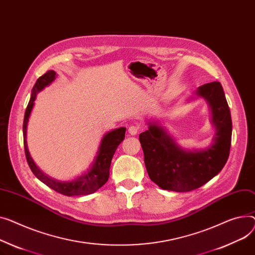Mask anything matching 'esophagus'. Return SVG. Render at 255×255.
Wrapping results in <instances>:
<instances>
[{
  "label": "esophagus",
  "mask_w": 255,
  "mask_h": 255,
  "mask_svg": "<svg viewBox=\"0 0 255 255\" xmlns=\"http://www.w3.org/2000/svg\"><path fill=\"white\" fill-rule=\"evenodd\" d=\"M128 131H129V133H130L131 135H136L137 132L139 131V127L136 126V125H131V126L129 127Z\"/></svg>",
  "instance_id": "esophagus-1"
}]
</instances>
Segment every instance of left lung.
Returning a JSON list of instances; mask_svg holds the SVG:
<instances>
[{
    "label": "left lung",
    "instance_id": "8db88e82",
    "mask_svg": "<svg viewBox=\"0 0 255 255\" xmlns=\"http://www.w3.org/2000/svg\"><path fill=\"white\" fill-rule=\"evenodd\" d=\"M196 95L205 98L211 109V122L216 130L209 147L185 150L156 122H149L148 129L139 134L148 176L163 190H196L222 171L229 159L232 118L222 84L211 82L202 85Z\"/></svg>",
    "mask_w": 255,
    "mask_h": 255
}]
</instances>
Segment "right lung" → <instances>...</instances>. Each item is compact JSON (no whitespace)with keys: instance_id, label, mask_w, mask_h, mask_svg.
<instances>
[{"instance_id":"right-lung-1","label":"right lung","mask_w":255,"mask_h":255,"mask_svg":"<svg viewBox=\"0 0 255 255\" xmlns=\"http://www.w3.org/2000/svg\"><path fill=\"white\" fill-rule=\"evenodd\" d=\"M56 73L54 71H48L46 74L41 76L35 86L32 87L31 96L29 103L26 107L24 120H23V143H24V151L26 161L32 173L35 174L42 182H44L49 188L54 190L55 192L64 195V196H82V195H90L95 193L98 189H100L109 179L110 177V167L112 163V159L114 157L115 151L124 138L126 128L121 127L110 131L105 134V136L101 139L99 148L97 150V156L92 164V167L89 170L84 173L83 175L75 178L71 181H59L54 178H51L45 173H43L40 169L37 167L35 162L32 161L26 143V128L28 118L30 116L31 110L35 100L37 97V93L43 90L46 86L50 85L55 80Z\"/></svg>"}]
</instances>
